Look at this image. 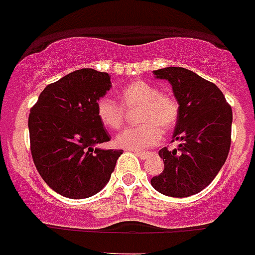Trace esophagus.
<instances>
[{"mask_svg": "<svg viewBox=\"0 0 255 255\" xmlns=\"http://www.w3.org/2000/svg\"><path fill=\"white\" fill-rule=\"evenodd\" d=\"M135 154L138 155L140 159H145L148 157V154H149V153H147V152H135Z\"/></svg>", "mask_w": 255, "mask_h": 255, "instance_id": "obj_1", "label": "esophagus"}]
</instances>
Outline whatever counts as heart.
I'll return each instance as SVG.
<instances>
[{"mask_svg":"<svg viewBox=\"0 0 255 255\" xmlns=\"http://www.w3.org/2000/svg\"><path fill=\"white\" fill-rule=\"evenodd\" d=\"M120 103L108 97H101L97 101L96 112L98 120L106 128L120 129L125 123V110L139 108L136 121L140 125L129 128L115 139L117 147L130 150L152 148L159 143L162 132H167L176 125L179 119V103L168 93L159 92L157 87L135 80L125 85L120 91Z\"/></svg>","mask_w":255,"mask_h":255,"instance_id":"b5f03b06","label":"heart"}]
</instances>
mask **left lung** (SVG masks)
<instances>
[{
    "label": "left lung",
    "instance_id": "1",
    "mask_svg": "<svg viewBox=\"0 0 255 255\" xmlns=\"http://www.w3.org/2000/svg\"><path fill=\"white\" fill-rule=\"evenodd\" d=\"M153 74L172 85L180 110L172 141L180 144L159 150L164 168L150 184L167 197H190L207 188L226 161L233 110L217 85L190 70L164 67Z\"/></svg>",
    "mask_w": 255,
    "mask_h": 255
}]
</instances>
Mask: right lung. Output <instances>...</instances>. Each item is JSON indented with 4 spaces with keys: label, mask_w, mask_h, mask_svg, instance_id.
<instances>
[{
    "label": "right lung",
    "mask_w": 255,
    "mask_h": 255,
    "mask_svg": "<svg viewBox=\"0 0 255 255\" xmlns=\"http://www.w3.org/2000/svg\"><path fill=\"white\" fill-rule=\"evenodd\" d=\"M111 88L107 73L80 69L48 84L29 114L33 161L42 179L58 194L89 198L102 190L121 149L94 145L110 141L98 120L97 101Z\"/></svg>",
    "instance_id": "1"
}]
</instances>
